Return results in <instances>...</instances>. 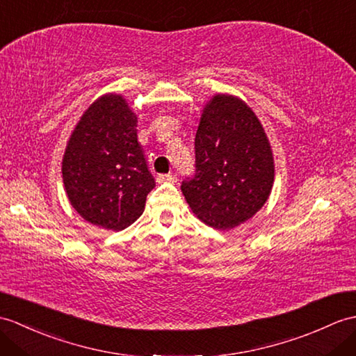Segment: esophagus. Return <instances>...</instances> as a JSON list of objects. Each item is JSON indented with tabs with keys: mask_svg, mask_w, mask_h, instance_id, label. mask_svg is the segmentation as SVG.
I'll use <instances>...</instances> for the list:
<instances>
[{
	"mask_svg": "<svg viewBox=\"0 0 356 356\" xmlns=\"http://www.w3.org/2000/svg\"><path fill=\"white\" fill-rule=\"evenodd\" d=\"M159 184H176L177 181V176L175 172H171V175H162L158 177Z\"/></svg>",
	"mask_w": 356,
	"mask_h": 356,
	"instance_id": "esophagus-1",
	"label": "esophagus"
}]
</instances>
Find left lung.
Masks as SVG:
<instances>
[{"label":"left lung","instance_id":"left-lung-1","mask_svg":"<svg viewBox=\"0 0 356 356\" xmlns=\"http://www.w3.org/2000/svg\"><path fill=\"white\" fill-rule=\"evenodd\" d=\"M275 159L261 121L241 98L216 94L195 134V176L180 189L198 220L230 230L268 200Z\"/></svg>","mask_w":356,"mask_h":356}]
</instances>
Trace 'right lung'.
I'll return each mask as SVG.
<instances>
[{
	"label": "right lung",
	"mask_w": 356,
	"mask_h": 356,
	"mask_svg": "<svg viewBox=\"0 0 356 356\" xmlns=\"http://www.w3.org/2000/svg\"><path fill=\"white\" fill-rule=\"evenodd\" d=\"M138 117L127 100L109 92L81 115L62 159L65 193L81 218L122 230L144 212L154 179L138 143Z\"/></svg>",
	"instance_id": "add662e5"
}]
</instances>
